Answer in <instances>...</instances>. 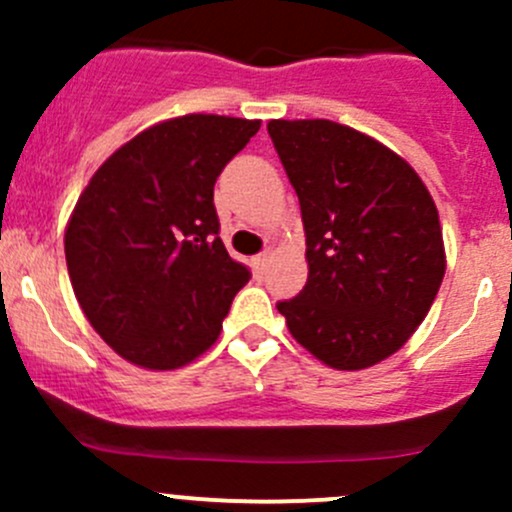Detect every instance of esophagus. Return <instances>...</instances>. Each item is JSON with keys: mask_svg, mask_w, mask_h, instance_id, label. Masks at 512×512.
<instances>
[{"mask_svg": "<svg viewBox=\"0 0 512 512\" xmlns=\"http://www.w3.org/2000/svg\"><path fill=\"white\" fill-rule=\"evenodd\" d=\"M267 262H270V250H265V252H260V255L252 257V267H255L257 272H265Z\"/></svg>", "mask_w": 512, "mask_h": 512, "instance_id": "34e87169", "label": "esophagus"}]
</instances>
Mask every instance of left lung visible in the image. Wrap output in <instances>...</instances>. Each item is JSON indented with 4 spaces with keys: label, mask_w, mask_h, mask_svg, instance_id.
Listing matches in <instances>:
<instances>
[{
    "label": "left lung",
    "mask_w": 512,
    "mask_h": 512,
    "mask_svg": "<svg viewBox=\"0 0 512 512\" xmlns=\"http://www.w3.org/2000/svg\"><path fill=\"white\" fill-rule=\"evenodd\" d=\"M302 208L307 285L277 302L289 334L332 369L356 371L399 352L446 272L431 193L404 158L327 121H270Z\"/></svg>",
    "instance_id": "1"
}]
</instances>
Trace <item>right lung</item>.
Masks as SVG:
<instances>
[{"mask_svg":"<svg viewBox=\"0 0 512 512\" xmlns=\"http://www.w3.org/2000/svg\"><path fill=\"white\" fill-rule=\"evenodd\" d=\"M260 121L190 113L118 148L64 235L71 287L103 342L143 369H178L215 344L250 270L220 240L213 188Z\"/></svg>","mask_w":512,"mask_h":512,"instance_id":"1","label":"right lung"}]
</instances>
